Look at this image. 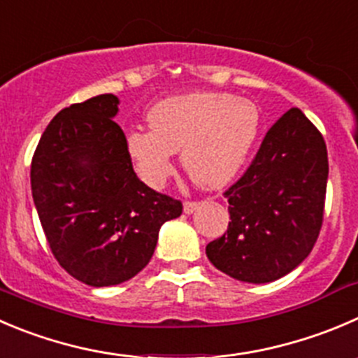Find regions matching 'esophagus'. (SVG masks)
<instances>
[{"instance_id": "34e87169", "label": "esophagus", "mask_w": 358, "mask_h": 358, "mask_svg": "<svg viewBox=\"0 0 358 358\" xmlns=\"http://www.w3.org/2000/svg\"><path fill=\"white\" fill-rule=\"evenodd\" d=\"M197 206H199V203H194V201H185V203H183V213L185 215L194 213V211L197 210Z\"/></svg>"}]
</instances>
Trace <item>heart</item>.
<instances>
[{
    "label": "heart",
    "mask_w": 358,
    "mask_h": 358,
    "mask_svg": "<svg viewBox=\"0 0 358 358\" xmlns=\"http://www.w3.org/2000/svg\"><path fill=\"white\" fill-rule=\"evenodd\" d=\"M150 129L126 134V152L140 178L162 187L173 173L175 152L190 178L206 189L227 185L245 166L260 133L255 103L227 92L196 91L155 103Z\"/></svg>",
    "instance_id": "1"
}]
</instances>
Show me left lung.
<instances>
[{
	"label": "left lung",
	"instance_id": "8db88e82",
	"mask_svg": "<svg viewBox=\"0 0 358 358\" xmlns=\"http://www.w3.org/2000/svg\"><path fill=\"white\" fill-rule=\"evenodd\" d=\"M327 176L324 138L299 108H290L225 192L231 222L222 238L208 243L210 262L257 285L294 271L320 232Z\"/></svg>",
	"mask_w": 358,
	"mask_h": 358
}]
</instances>
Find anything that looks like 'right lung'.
Listing matches in <instances>:
<instances>
[{"mask_svg": "<svg viewBox=\"0 0 358 358\" xmlns=\"http://www.w3.org/2000/svg\"><path fill=\"white\" fill-rule=\"evenodd\" d=\"M115 94L61 110L31 162V190L57 262L78 282L112 287L150 262L162 224L182 203L136 176L115 117Z\"/></svg>", "mask_w": 358, "mask_h": 358, "instance_id": "add662e5", "label": "right lung"}]
</instances>
